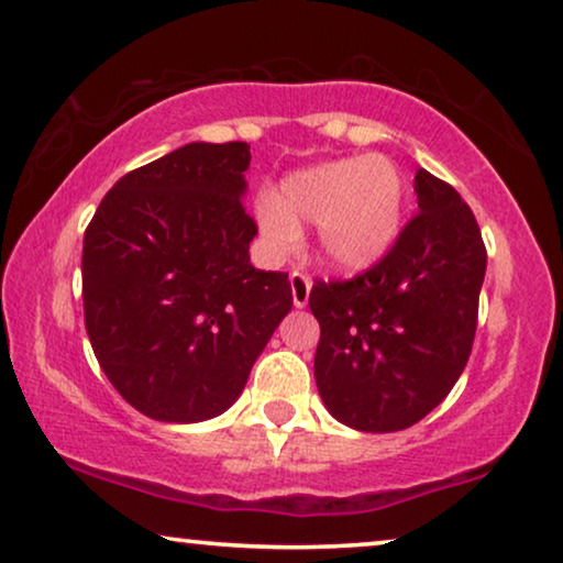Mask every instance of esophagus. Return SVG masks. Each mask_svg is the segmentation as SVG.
<instances>
[{
  "label": "esophagus",
  "mask_w": 563,
  "mask_h": 563,
  "mask_svg": "<svg viewBox=\"0 0 563 563\" xmlns=\"http://www.w3.org/2000/svg\"><path fill=\"white\" fill-rule=\"evenodd\" d=\"M289 282H291V299H295V307H305L307 299H310L312 279L297 268V272H291Z\"/></svg>",
  "instance_id": "obj_1"
}]
</instances>
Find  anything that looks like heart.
I'll return each mask as SVG.
<instances>
[{"instance_id": "b5f03b06", "label": "heart", "mask_w": 563, "mask_h": 563, "mask_svg": "<svg viewBox=\"0 0 563 563\" xmlns=\"http://www.w3.org/2000/svg\"><path fill=\"white\" fill-rule=\"evenodd\" d=\"M405 179L382 156L343 158L291 174L279 195L258 197L261 228L276 245L297 241L299 222H318L328 264L361 272L391 249L402 225Z\"/></svg>"}]
</instances>
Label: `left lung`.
Segmentation results:
<instances>
[{"label":"left lung","instance_id":"left-lung-1","mask_svg":"<svg viewBox=\"0 0 563 563\" xmlns=\"http://www.w3.org/2000/svg\"><path fill=\"white\" fill-rule=\"evenodd\" d=\"M420 212L353 279H314V382L335 420L366 433L415 426L464 372L479 318L487 249L449 181L415 174Z\"/></svg>","mask_w":563,"mask_h":563}]
</instances>
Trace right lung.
Returning a JSON list of instances; mask_svg holds the SVG:
<instances>
[{
    "label": "right lung",
    "mask_w": 563,
    "mask_h": 563,
    "mask_svg": "<svg viewBox=\"0 0 563 563\" xmlns=\"http://www.w3.org/2000/svg\"><path fill=\"white\" fill-rule=\"evenodd\" d=\"M251 145L189 143L122 176L84 233V325L128 405L161 422L225 412L291 310L284 272L251 266Z\"/></svg>",
    "instance_id": "add662e5"
}]
</instances>
